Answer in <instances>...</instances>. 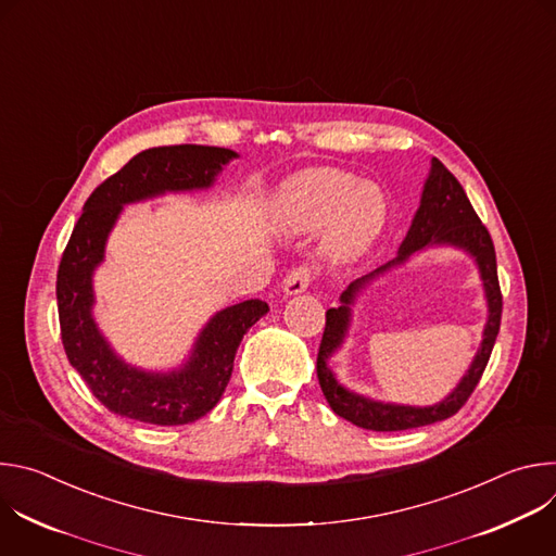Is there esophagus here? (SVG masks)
Instances as JSON below:
<instances>
[{
  "instance_id": "obj_1",
  "label": "esophagus",
  "mask_w": 556,
  "mask_h": 556,
  "mask_svg": "<svg viewBox=\"0 0 556 556\" xmlns=\"http://www.w3.org/2000/svg\"><path fill=\"white\" fill-rule=\"evenodd\" d=\"M309 279H312V273L307 266H299V268L290 270L288 277L283 279V294L292 296V294L305 292L309 286Z\"/></svg>"
}]
</instances>
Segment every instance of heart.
<instances>
[{
  "label": "heart",
  "mask_w": 556,
  "mask_h": 556,
  "mask_svg": "<svg viewBox=\"0 0 556 556\" xmlns=\"http://www.w3.org/2000/svg\"><path fill=\"white\" fill-rule=\"evenodd\" d=\"M279 219L292 232L326 226L324 255L332 262H352L380 237L387 222V198L380 187L358 182L348 172L309 169L283 185Z\"/></svg>",
  "instance_id": "b5f03b06"
}]
</instances>
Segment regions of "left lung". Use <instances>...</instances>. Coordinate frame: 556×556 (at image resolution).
<instances>
[{"mask_svg": "<svg viewBox=\"0 0 556 556\" xmlns=\"http://www.w3.org/2000/svg\"><path fill=\"white\" fill-rule=\"evenodd\" d=\"M440 245L455 248L472 256L476 265L479 266L485 288L490 316L481 348L476 353L467 374L440 404L425 408L382 404L341 386L329 367V361L342 346L349 333L355 299L378 276H383L393 267L404 265L409 258L429 248ZM339 301H341L339 307H330L326 312V332L321 339L319 356H316V376H319V384L324 389L326 401L337 416L369 431H405V429H416V427L446 420L459 412V407L468 401L472 389L478 387L484 374V367L491 358V352L500 332V321H502V292L497 281V260H495V247H493L491 235L486 226L480 222L478 213L472 211L462 185L438 161V157H431V169L422 187L420 206L412 219V226L407 230V237L403 240L399 253H395V257L384 266L352 281L341 292Z\"/></svg>", "mask_w": 556, "mask_h": 556, "instance_id": "8db88e82", "label": "left lung"}]
</instances>
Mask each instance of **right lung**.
<instances>
[{
    "label": "right lung",
    "mask_w": 556,
    "mask_h": 556,
    "mask_svg": "<svg viewBox=\"0 0 556 556\" xmlns=\"http://www.w3.org/2000/svg\"><path fill=\"white\" fill-rule=\"evenodd\" d=\"M240 153L224 147L174 144L144 149L88 198L56 273L61 341L70 365L114 414L157 425H189L206 416L228 384L235 352L268 312L249 299L215 312L189 356L172 369H142L110 345L94 319V273L105 262L108 237L127 204L165 193L211 189Z\"/></svg>",
    "instance_id": "1"
}]
</instances>
